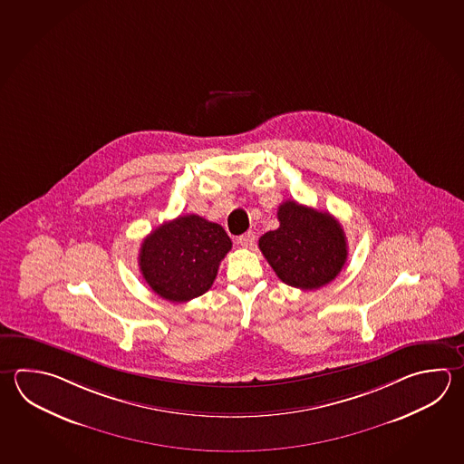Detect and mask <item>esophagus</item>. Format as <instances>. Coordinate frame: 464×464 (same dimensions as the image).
Masks as SVG:
<instances>
[{"label":"esophagus","mask_w":464,"mask_h":464,"mask_svg":"<svg viewBox=\"0 0 464 464\" xmlns=\"http://www.w3.org/2000/svg\"><path fill=\"white\" fill-rule=\"evenodd\" d=\"M254 239H256V237H254L253 231H247L245 235H241V237H237V243L241 246H245V247H251V246H254Z\"/></svg>","instance_id":"esophagus-1"}]
</instances>
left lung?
<instances>
[{
    "instance_id": "1",
    "label": "left lung",
    "mask_w": 464,
    "mask_h": 464,
    "mask_svg": "<svg viewBox=\"0 0 464 464\" xmlns=\"http://www.w3.org/2000/svg\"><path fill=\"white\" fill-rule=\"evenodd\" d=\"M279 227L259 239V249L284 284L315 290L330 284L348 257L340 221L297 201H284L277 210Z\"/></svg>"
}]
</instances>
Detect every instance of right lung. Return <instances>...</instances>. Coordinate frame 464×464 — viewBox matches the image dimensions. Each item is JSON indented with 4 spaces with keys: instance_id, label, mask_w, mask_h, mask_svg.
I'll list each match as a JSON object with an SVG mask.
<instances>
[{
    "instance_id": "obj_1",
    "label": "right lung",
    "mask_w": 464,
    "mask_h": 464,
    "mask_svg": "<svg viewBox=\"0 0 464 464\" xmlns=\"http://www.w3.org/2000/svg\"><path fill=\"white\" fill-rule=\"evenodd\" d=\"M231 245L218 223L184 215L156 227L142 241L140 274L159 297L188 302L213 285Z\"/></svg>"
}]
</instances>
